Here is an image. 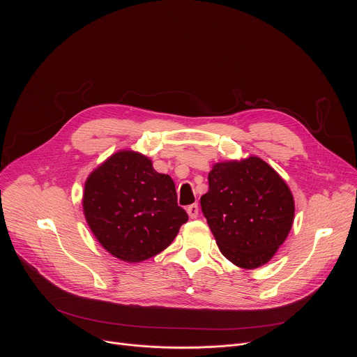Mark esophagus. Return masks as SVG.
<instances>
[{
  "label": "esophagus",
  "instance_id": "obj_1",
  "mask_svg": "<svg viewBox=\"0 0 357 357\" xmlns=\"http://www.w3.org/2000/svg\"><path fill=\"white\" fill-rule=\"evenodd\" d=\"M186 212H188V215H189L190 219H196L197 215H199V206L196 205V203H193V205H190V206L186 208Z\"/></svg>",
  "mask_w": 357,
  "mask_h": 357
}]
</instances>
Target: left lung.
Wrapping results in <instances>:
<instances>
[{
    "label": "left lung",
    "mask_w": 357,
    "mask_h": 357,
    "mask_svg": "<svg viewBox=\"0 0 357 357\" xmlns=\"http://www.w3.org/2000/svg\"><path fill=\"white\" fill-rule=\"evenodd\" d=\"M208 179L200 206L223 256L247 270L268 263L292 227L288 185L259 157L218 162Z\"/></svg>",
    "instance_id": "obj_1"
}]
</instances>
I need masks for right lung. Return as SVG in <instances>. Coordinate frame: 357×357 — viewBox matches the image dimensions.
I'll return each mask as SVG.
<instances>
[{
    "instance_id": "add662e5",
    "label": "right lung",
    "mask_w": 357,
    "mask_h": 357,
    "mask_svg": "<svg viewBox=\"0 0 357 357\" xmlns=\"http://www.w3.org/2000/svg\"><path fill=\"white\" fill-rule=\"evenodd\" d=\"M83 212L98 243L128 263L157 256L188 222L172 178L134 151L116 152L89 175Z\"/></svg>"
}]
</instances>
